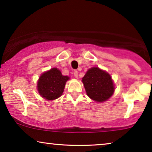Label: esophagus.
I'll return each mask as SVG.
<instances>
[{
	"label": "esophagus",
	"instance_id": "obj_1",
	"mask_svg": "<svg viewBox=\"0 0 152 152\" xmlns=\"http://www.w3.org/2000/svg\"><path fill=\"white\" fill-rule=\"evenodd\" d=\"M74 76L76 78H78V71H76V70H75L74 72Z\"/></svg>",
	"mask_w": 152,
	"mask_h": 152
}]
</instances>
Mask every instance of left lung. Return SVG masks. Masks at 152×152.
Segmentation results:
<instances>
[{
  "mask_svg": "<svg viewBox=\"0 0 152 152\" xmlns=\"http://www.w3.org/2000/svg\"><path fill=\"white\" fill-rule=\"evenodd\" d=\"M87 94L98 102L108 100L114 92V86L110 76L98 67L89 69L82 78Z\"/></svg>",
  "mask_w": 152,
  "mask_h": 152,
  "instance_id": "obj_1",
  "label": "left lung"
}]
</instances>
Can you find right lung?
<instances>
[{
  "label": "right lung",
  "mask_w": 152,
  "mask_h": 152,
  "mask_svg": "<svg viewBox=\"0 0 152 152\" xmlns=\"http://www.w3.org/2000/svg\"><path fill=\"white\" fill-rule=\"evenodd\" d=\"M68 76H62L57 68H53L44 72L37 83V90L43 98L54 100L61 96Z\"/></svg>",
  "instance_id": "1"
}]
</instances>
